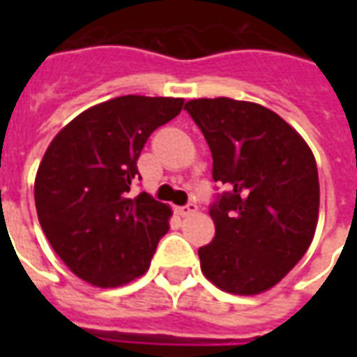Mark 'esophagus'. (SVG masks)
I'll use <instances>...</instances> for the list:
<instances>
[{
	"label": "esophagus",
	"instance_id": "obj_1",
	"mask_svg": "<svg viewBox=\"0 0 357 357\" xmlns=\"http://www.w3.org/2000/svg\"><path fill=\"white\" fill-rule=\"evenodd\" d=\"M176 212H178L181 218L191 216V214H195V212H197V204H195V202H189V204H185V206H178V208H176Z\"/></svg>",
	"mask_w": 357,
	"mask_h": 357
}]
</instances>
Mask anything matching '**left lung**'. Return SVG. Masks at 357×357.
<instances>
[{
    "mask_svg": "<svg viewBox=\"0 0 357 357\" xmlns=\"http://www.w3.org/2000/svg\"><path fill=\"white\" fill-rule=\"evenodd\" d=\"M187 112L212 153V178L231 187L210 206L216 237L199 248L204 277L252 296L275 287L312 245L319 178L312 149L258 102L193 99Z\"/></svg>",
    "mask_w": 357,
    "mask_h": 357,
    "instance_id": "left-lung-1",
    "label": "left lung"
}]
</instances>
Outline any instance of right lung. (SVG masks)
Returning <instances> with one entry per match:
<instances>
[{"label":"right lung","mask_w":357,"mask_h":357,"mask_svg":"<svg viewBox=\"0 0 357 357\" xmlns=\"http://www.w3.org/2000/svg\"><path fill=\"white\" fill-rule=\"evenodd\" d=\"M183 109L179 97L122 95L70 120L53 137L34 181L38 220L66 268L95 287H122L151 266L172 208L130 199L149 135Z\"/></svg>","instance_id":"add662e5"}]
</instances>
